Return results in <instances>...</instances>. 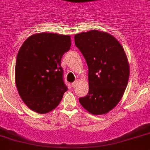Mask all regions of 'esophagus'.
Here are the masks:
<instances>
[{
  "instance_id": "1",
  "label": "esophagus",
  "mask_w": 150,
  "mask_h": 150,
  "mask_svg": "<svg viewBox=\"0 0 150 150\" xmlns=\"http://www.w3.org/2000/svg\"><path fill=\"white\" fill-rule=\"evenodd\" d=\"M76 84H77V81H74V82L73 83H72L73 88H75V87H76Z\"/></svg>"
}]
</instances>
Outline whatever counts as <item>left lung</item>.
<instances>
[{
  "instance_id": "8db88e82",
  "label": "left lung",
  "mask_w": 150,
  "mask_h": 150,
  "mask_svg": "<svg viewBox=\"0 0 150 150\" xmlns=\"http://www.w3.org/2000/svg\"><path fill=\"white\" fill-rule=\"evenodd\" d=\"M74 41L88 66V94L79 101L90 113L105 114L120 102L128 83L124 50L114 37L96 30L76 34Z\"/></svg>"
}]
</instances>
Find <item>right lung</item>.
Listing matches in <instances>:
<instances>
[{"label":"right lung","mask_w":150,"mask_h":150,"mask_svg":"<svg viewBox=\"0 0 150 150\" xmlns=\"http://www.w3.org/2000/svg\"><path fill=\"white\" fill-rule=\"evenodd\" d=\"M70 46L69 35L40 33L30 36L21 47L15 66L16 85L30 110L47 113L59 105L68 90L61 58Z\"/></svg>","instance_id":"add662e5"}]
</instances>
